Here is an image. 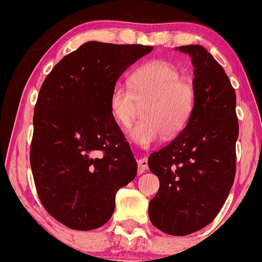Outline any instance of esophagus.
I'll use <instances>...</instances> for the list:
<instances>
[{
	"instance_id": "1",
	"label": "esophagus",
	"mask_w": 262,
	"mask_h": 262,
	"mask_svg": "<svg viewBox=\"0 0 262 262\" xmlns=\"http://www.w3.org/2000/svg\"><path fill=\"white\" fill-rule=\"evenodd\" d=\"M145 170H148V159L140 158L138 160V172L143 173Z\"/></svg>"
}]
</instances>
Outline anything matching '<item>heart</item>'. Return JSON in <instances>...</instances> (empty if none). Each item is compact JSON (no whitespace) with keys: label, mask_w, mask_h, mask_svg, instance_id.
Here are the masks:
<instances>
[{"label":"heart","mask_w":262,"mask_h":262,"mask_svg":"<svg viewBox=\"0 0 262 262\" xmlns=\"http://www.w3.org/2000/svg\"><path fill=\"white\" fill-rule=\"evenodd\" d=\"M130 88L117 83L110 97L112 117L118 124L133 121L138 103L143 122L128 129L137 145L149 146L166 133L175 137L185 129L193 112L196 91L192 82L181 77L179 69L165 60H152L139 66L129 77Z\"/></svg>","instance_id":"1"}]
</instances>
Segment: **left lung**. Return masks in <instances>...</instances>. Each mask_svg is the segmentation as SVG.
<instances>
[{
  "mask_svg": "<svg viewBox=\"0 0 262 262\" xmlns=\"http://www.w3.org/2000/svg\"><path fill=\"white\" fill-rule=\"evenodd\" d=\"M193 65L196 103L185 129L148 164L160 181L149 203L154 227L183 236L213 221L235 177L236 97L224 69L201 45L176 48Z\"/></svg>",
  "mask_w": 262,
  "mask_h": 262,
  "instance_id": "left-lung-1",
  "label": "left lung"
}]
</instances>
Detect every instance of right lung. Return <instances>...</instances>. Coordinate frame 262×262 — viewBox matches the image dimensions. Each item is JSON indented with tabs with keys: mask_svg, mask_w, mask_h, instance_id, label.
<instances>
[{
	"mask_svg": "<svg viewBox=\"0 0 262 262\" xmlns=\"http://www.w3.org/2000/svg\"><path fill=\"white\" fill-rule=\"evenodd\" d=\"M151 50L87 41L45 77L34 108L31 166L44 208L68 228L107 223L117 191L137 175L110 97L119 76Z\"/></svg>",
	"mask_w": 262,
	"mask_h": 262,
	"instance_id": "add662e5",
	"label": "right lung"
}]
</instances>
